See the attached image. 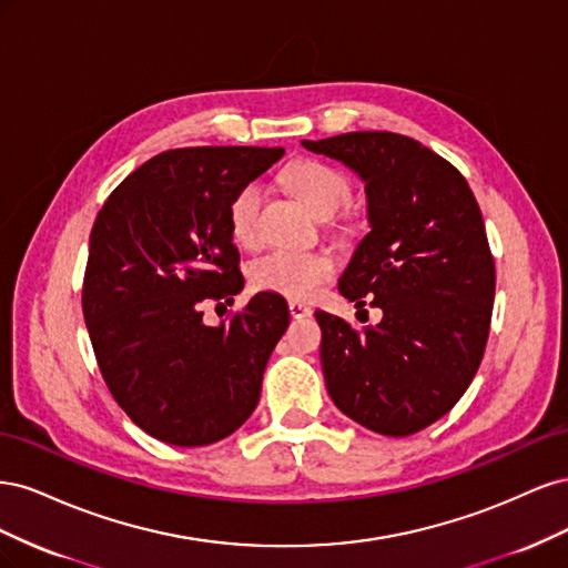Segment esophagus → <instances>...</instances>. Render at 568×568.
<instances>
[{"instance_id":"34e87169","label":"esophagus","mask_w":568,"mask_h":568,"mask_svg":"<svg viewBox=\"0 0 568 568\" xmlns=\"http://www.w3.org/2000/svg\"><path fill=\"white\" fill-rule=\"evenodd\" d=\"M288 311H291V317H294V320H303V317L313 315V307L305 305L303 301H288Z\"/></svg>"}]
</instances>
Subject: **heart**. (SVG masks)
Masks as SVG:
<instances>
[{
  "mask_svg": "<svg viewBox=\"0 0 568 568\" xmlns=\"http://www.w3.org/2000/svg\"><path fill=\"white\" fill-rule=\"evenodd\" d=\"M286 186L307 211L317 217L336 213L351 199V184L338 170L320 161H301L284 175ZM263 203V186L248 182L239 189L230 203V227L236 242L251 244L257 234V213ZM334 274V261L326 253L274 248L257 257L251 267V280L257 288L282 294L286 298H311Z\"/></svg>",
  "mask_w": 568,
  "mask_h": 568,
  "instance_id": "1",
  "label": "heart"
}]
</instances>
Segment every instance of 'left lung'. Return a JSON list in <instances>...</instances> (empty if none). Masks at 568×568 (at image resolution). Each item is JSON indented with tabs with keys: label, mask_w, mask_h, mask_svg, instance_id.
<instances>
[{
	"label": "left lung",
	"mask_w": 568,
	"mask_h": 568,
	"mask_svg": "<svg viewBox=\"0 0 568 568\" xmlns=\"http://www.w3.org/2000/svg\"><path fill=\"white\" fill-rule=\"evenodd\" d=\"M363 180L369 232L338 277L343 298L379 307L353 329L317 311L334 405L384 436L417 434L469 388L486 351L495 263L471 189L432 149L393 132L301 142Z\"/></svg>",
	"instance_id": "left-lung-1"
}]
</instances>
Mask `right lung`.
<instances>
[{"mask_svg":"<svg viewBox=\"0 0 568 568\" xmlns=\"http://www.w3.org/2000/svg\"><path fill=\"white\" fill-rule=\"evenodd\" d=\"M282 156V146L163 151L120 182L94 220L84 324L115 403L163 443H217L261 400L286 301L261 291L217 326L203 322L201 303L244 288L230 203Z\"/></svg>","mask_w":568,"mask_h":568,"instance_id":"add662e5","label":"right lung"}]
</instances>
